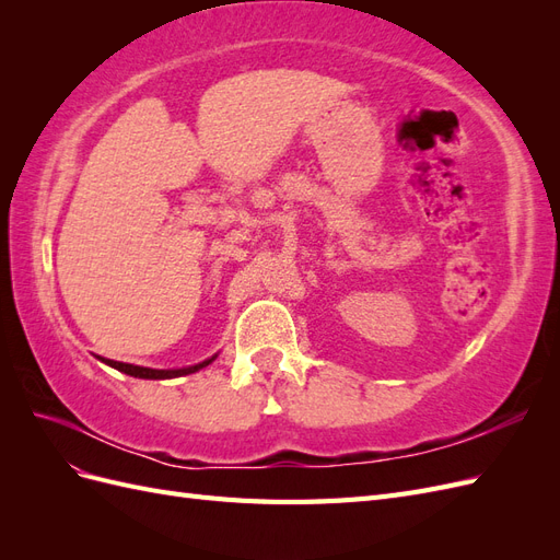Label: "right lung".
Segmentation results:
<instances>
[{
    "label": "right lung",
    "mask_w": 560,
    "mask_h": 560,
    "mask_svg": "<svg viewBox=\"0 0 560 560\" xmlns=\"http://www.w3.org/2000/svg\"><path fill=\"white\" fill-rule=\"evenodd\" d=\"M217 358V354H214ZM214 358L200 362V364H194V366H184V369H149V366H135V364H126V362H114V360H103L105 364L124 371V374L128 376H135V378H149V381H163V378H177V376H186V374H196L198 369L208 366L210 362H214Z\"/></svg>",
    "instance_id": "1"
}]
</instances>
